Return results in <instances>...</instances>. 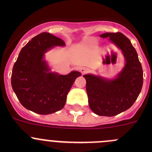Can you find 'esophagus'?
I'll list each match as a JSON object with an SVG mask.
<instances>
[{
    "instance_id": "34e87169",
    "label": "esophagus",
    "mask_w": 152,
    "mask_h": 152,
    "mask_svg": "<svg viewBox=\"0 0 152 152\" xmlns=\"http://www.w3.org/2000/svg\"><path fill=\"white\" fill-rule=\"evenodd\" d=\"M88 71L89 70L88 68H87V67H82V68L80 69V72L82 73V74H85V73H87Z\"/></svg>"
}]
</instances>
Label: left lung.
Here are the masks:
<instances>
[{
    "instance_id": "8db88e82",
    "label": "left lung",
    "mask_w": 152,
    "mask_h": 152,
    "mask_svg": "<svg viewBox=\"0 0 152 152\" xmlns=\"http://www.w3.org/2000/svg\"><path fill=\"white\" fill-rule=\"evenodd\" d=\"M123 52L126 65L117 79L107 80L91 74L85 75L88 104L98 115L115 116L133 105L142 87L143 72L137 51L129 39L121 32L105 33Z\"/></svg>"
}]
</instances>
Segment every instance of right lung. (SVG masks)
I'll list each match as a JSON object with an SVG mask.
<instances>
[{"label": "right lung", "mask_w": 152, "mask_h": 152, "mask_svg": "<svg viewBox=\"0 0 152 152\" xmlns=\"http://www.w3.org/2000/svg\"><path fill=\"white\" fill-rule=\"evenodd\" d=\"M65 45L60 38L43 32L32 38L21 49L12 69L11 83L18 100L27 110L48 115L65 106L67 93L81 73L72 71L62 76L50 73L43 60L48 50Z\"/></svg>", "instance_id": "obj_1"}]
</instances>
